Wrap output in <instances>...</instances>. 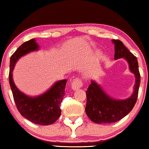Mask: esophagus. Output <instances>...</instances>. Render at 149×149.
Returning a JSON list of instances; mask_svg holds the SVG:
<instances>
[{
  "instance_id": "obj_1",
  "label": "esophagus",
  "mask_w": 149,
  "mask_h": 149,
  "mask_svg": "<svg viewBox=\"0 0 149 149\" xmlns=\"http://www.w3.org/2000/svg\"><path fill=\"white\" fill-rule=\"evenodd\" d=\"M82 85H83L82 81L80 79H79V78H77V79H75L72 82L71 87L73 90H77L78 89L82 87Z\"/></svg>"
}]
</instances>
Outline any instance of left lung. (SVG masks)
<instances>
[{"label":"left lung","instance_id":"obj_1","mask_svg":"<svg viewBox=\"0 0 149 149\" xmlns=\"http://www.w3.org/2000/svg\"><path fill=\"white\" fill-rule=\"evenodd\" d=\"M115 44V59L124 58L129 64L130 70L136 77L134 91L125 100H115L108 96L95 81H91L86 91L87 104L85 112L89 118L95 123H110L117 122L126 116L137 101L141 76L137 58L120 40H112Z\"/></svg>","mask_w":149,"mask_h":149}]
</instances>
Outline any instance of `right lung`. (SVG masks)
Segmentation results:
<instances>
[{"label":"right lung","mask_w":149,"mask_h":149,"mask_svg":"<svg viewBox=\"0 0 149 149\" xmlns=\"http://www.w3.org/2000/svg\"><path fill=\"white\" fill-rule=\"evenodd\" d=\"M36 40L32 39L21 44L10 59L9 83L16 108L22 116L39 125H47L54 123L61 116L60 104L65 95L67 79L56 82L48 91L37 97H29L15 85L13 80V68L20 57L31 52L39 49Z\"/></svg>","instance_id":"add662e5"}]
</instances>
